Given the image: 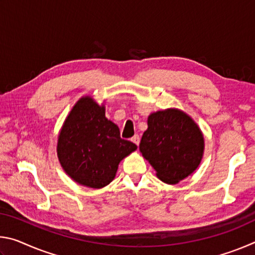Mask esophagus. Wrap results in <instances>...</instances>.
I'll list each match as a JSON object with an SVG mask.
<instances>
[{
  "mask_svg": "<svg viewBox=\"0 0 255 255\" xmlns=\"http://www.w3.org/2000/svg\"><path fill=\"white\" fill-rule=\"evenodd\" d=\"M131 141H132V143L133 144H136L137 146L138 145H139V141H140V137L139 136H138V135H135V136H133L132 138H131V139H130Z\"/></svg>",
  "mask_w": 255,
  "mask_h": 255,
  "instance_id": "obj_1",
  "label": "esophagus"
}]
</instances>
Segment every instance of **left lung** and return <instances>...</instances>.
I'll list each match as a JSON object with an SVG mask.
<instances>
[{
  "instance_id": "obj_1",
  "label": "left lung",
  "mask_w": 255,
  "mask_h": 255,
  "mask_svg": "<svg viewBox=\"0 0 255 255\" xmlns=\"http://www.w3.org/2000/svg\"><path fill=\"white\" fill-rule=\"evenodd\" d=\"M141 137L143 156L165 183H178L195 171L204 152V137L195 122L182 111L169 109L152 114Z\"/></svg>"
}]
</instances>
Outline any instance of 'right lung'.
<instances>
[{"mask_svg":"<svg viewBox=\"0 0 255 255\" xmlns=\"http://www.w3.org/2000/svg\"><path fill=\"white\" fill-rule=\"evenodd\" d=\"M136 148L120 137L117 125L106 118L105 107L85 97L64 123L57 154L63 169L75 182L102 188L114 180L120 161Z\"/></svg>","mask_w":255,"mask_h":255,"instance_id":"right-lung-1","label":"right lung"}]
</instances>
